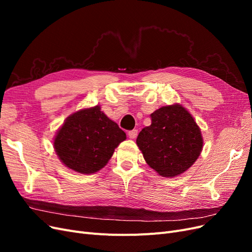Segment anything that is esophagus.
Wrapping results in <instances>:
<instances>
[{
	"label": "esophagus",
	"mask_w": 252,
	"mask_h": 252,
	"mask_svg": "<svg viewBox=\"0 0 252 252\" xmlns=\"http://www.w3.org/2000/svg\"><path fill=\"white\" fill-rule=\"evenodd\" d=\"M128 136H129V139H135L136 136H138V130H136V129H133V130L129 131Z\"/></svg>",
	"instance_id": "1"
}]
</instances>
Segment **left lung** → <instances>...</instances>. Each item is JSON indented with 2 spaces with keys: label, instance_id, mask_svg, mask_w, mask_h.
I'll return each mask as SVG.
<instances>
[{
  "label": "left lung",
  "instance_id": "obj_1",
  "mask_svg": "<svg viewBox=\"0 0 252 252\" xmlns=\"http://www.w3.org/2000/svg\"><path fill=\"white\" fill-rule=\"evenodd\" d=\"M150 117L151 125L143 128L136 138L145 161L164 178L185 172L203 148L201 130L194 119L179 104L164 106Z\"/></svg>",
  "mask_w": 252,
  "mask_h": 252
}]
</instances>
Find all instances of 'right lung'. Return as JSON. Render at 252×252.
I'll return each instance as SVG.
<instances>
[{
    "instance_id": "obj_1",
    "label": "right lung",
    "mask_w": 252,
    "mask_h": 252,
    "mask_svg": "<svg viewBox=\"0 0 252 252\" xmlns=\"http://www.w3.org/2000/svg\"><path fill=\"white\" fill-rule=\"evenodd\" d=\"M126 133L101 111L100 106L72 113L59 129L53 147L65 166L90 174L108 163Z\"/></svg>"
}]
</instances>
